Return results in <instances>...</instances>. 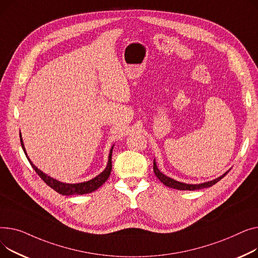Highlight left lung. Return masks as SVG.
<instances>
[{
    "label": "left lung",
    "mask_w": 258,
    "mask_h": 258,
    "mask_svg": "<svg viewBox=\"0 0 258 258\" xmlns=\"http://www.w3.org/2000/svg\"><path fill=\"white\" fill-rule=\"evenodd\" d=\"M153 171L156 175V177L161 181V182L165 185V186H169V187H172V188H176V189H179V190H196V189H201V188H205V187H209V186H213L214 184H216L217 182H219V181L224 178L227 173L226 172L224 175H222L221 177L213 180V181H209V182H205V183H201V184H186V183H182V182H179V181H176L170 177H166L165 175H163L158 169H157V165H156V162L154 160L153 162Z\"/></svg>",
    "instance_id": "left-lung-1"
}]
</instances>
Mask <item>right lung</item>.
Here are the masks:
<instances>
[{"instance_id":"right-lung-1","label":"right lung","mask_w":258,"mask_h":258,"mask_svg":"<svg viewBox=\"0 0 258 258\" xmlns=\"http://www.w3.org/2000/svg\"><path fill=\"white\" fill-rule=\"evenodd\" d=\"M21 144H22V148L24 150V152L26 154V150L23 144V140H22V135H21ZM112 149L113 147L110 149V153H109V159H108V163L106 169L100 174L98 175L96 178L86 181V182H82V183H76V184H69V183H62L60 181H57L56 179L51 178L50 176L43 174L41 171H39L36 166L30 161L29 157L27 156L30 164L32 165V168L34 169V171L37 173V175L44 181L45 184L49 185L51 188H53L54 190H56L57 192H59L60 195H64V196H71V195H84V194H89L92 191H95L96 189H98L103 183H105V181L108 179L110 173H111V169H112V164H111V155H112Z\"/></svg>"}]
</instances>
